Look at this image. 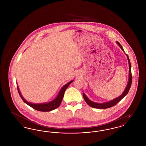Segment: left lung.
I'll return each instance as SVG.
<instances>
[{"mask_svg":"<svg viewBox=\"0 0 146 146\" xmlns=\"http://www.w3.org/2000/svg\"><path fill=\"white\" fill-rule=\"evenodd\" d=\"M117 42L118 45L120 46V48L122 49L123 51H124V49L123 48L122 46L120 45V44L118 42ZM127 57L128 62H129V81H128V83L127 85V86H126L125 90L124 91V92L122 94V95H121L120 96H119L117 98L111 100L110 102H106V103H103V104H98V103H95V102H94L90 101L83 93L84 99L85 100V102L87 103V104H88L89 106H90V107H92V108H98V109L108 108H110V107H111L116 105L121 99H123L127 94L128 92L129 91V90L130 89V87L131 86L132 78L131 70V63H130L129 58L127 55Z\"/></svg>","mask_w":146,"mask_h":146,"instance_id":"8db88e82","label":"left lung"}]
</instances>
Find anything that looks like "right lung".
<instances>
[{"instance_id":"obj_1","label":"right lung","mask_w":146,"mask_h":146,"mask_svg":"<svg viewBox=\"0 0 146 146\" xmlns=\"http://www.w3.org/2000/svg\"><path fill=\"white\" fill-rule=\"evenodd\" d=\"M73 82V80H72L67 84H66L64 86H63L62 88L61 89V90L60 91L57 97H56L54 100H53L52 101H51L50 102L46 103V104H35L29 103V102H27V101H26L24 99V98L22 97V96L21 95V93L19 91L18 86H17V90H18L19 94L20 97L22 98V100H23V101L25 103H26V104H28V106H31L32 108H34L35 110H37V111H52L56 108H57L58 107H59V106L61 104V102L62 101L65 91L66 90V89L69 86L70 84L72 83Z\"/></svg>"}]
</instances>
